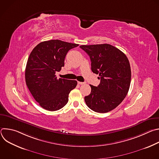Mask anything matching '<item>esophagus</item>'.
I'll return each instance as SVG.
<instances>
[{"label":"esophagus","instance_id":"1","mask_svg":"<svg viewBox=\"0 0 159 159\" xmlns=\"http://www.w3.org/2000/svg\"><path fill=\"white\" fill-rule=\"evenodd\" d=\"M84 84V82H78V84H79V85H82V84Z\"/></svg>","mask_w":159,"mask_h":159}]
</instances>
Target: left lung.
<instances>
[{"label": "left lung", "instance_id": "1", "mask_svg": "<svg viewBox=\"0 0 159 159\" xmlns=\"http://www.w3.org/2000/svg\"><path fill=\"white\" fill-rule=\"evenodd\" d=\"M89 56L91 70L99 74L98 87L90 85L91 93L84 98L93 111L105 113L116 108L125 98L131 82V68L125 54L109 44L81 45Z\"/></svg>", "mask_w": 159, "mask_h": 159}]
</instances>
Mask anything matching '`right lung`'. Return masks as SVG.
I'll return each mask as SVG.
<instances>
[{
    "instance_id": "obj_1",
    "label": "right lung",
    "mask_w": 159,
    "mask_h": 159,
    "mask_svg": "<svg viewBox=\"0 0 159 159\" xmlns=\"http://www.w3.org/2000/svg\"><path fill=\"white\" fill-rule=\"evenodd\" d=\"M78 46L52 39L39 43L31 52L25 70L26 83L34 99L44 109L55 111L62 108L77 86L76 80L58 79L55 73L64 66L68 52Z\"/></svg>"
}]
</instances>
